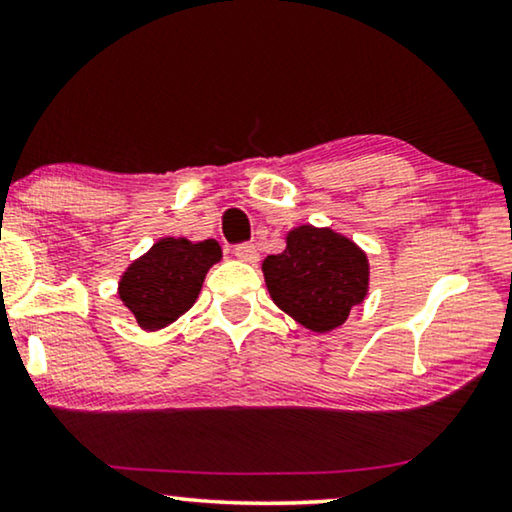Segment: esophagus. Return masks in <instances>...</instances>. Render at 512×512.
<instances>
[{
    "label": "esophagus",
    "instance_id": "obj_1",
    "mask_svg": "<svg viewBox=\"0 0 512 512\" xmlns=\"http://www.w3.org/2000/svg\"><path fill=\"white\" fill-rule=\"evenodd\" d=\"M235 256L240 258L242 263H258V249L254 244H240V247H235Z\"/></svg>",
    "mask_w": 512,
    "mask_h": 512
}]
</instances>
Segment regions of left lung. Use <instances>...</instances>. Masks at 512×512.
Segmentation results:
<instances>
[{"mask_svg":"<svg viewBox=\"0 0 512 512\" xmlns=\"http://www.w3.org/2000/svg\"><path fill=\"white\" fill-rule=\"evenodd\" d=\"M261 270L272 303L312 333L345 324L370 289L366 251L338 230L312 223L291 228L282 254L265 258Z\"/></svg>","mask_w":512,"mask_h":512,"instance_id":"obj_1","label":"left lung"}]
</instances>
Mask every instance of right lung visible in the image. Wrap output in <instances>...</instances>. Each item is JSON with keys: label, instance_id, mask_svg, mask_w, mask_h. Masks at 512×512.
<instances>
[{"label": "right lung", "instance_id": "add662e5", "mask_svg": "<svg viewBox=\"0 0 512 512\" xmlns=\"http://www.w3.org/2000/svg\"><path fill=\"white\" fill-rule=\"evenodd\" d=\"M223 258L216 240L160 237L118 279V298L146 333L174 324L198 300L207 272Z\"/></svg>", "mask_w": 512, "mask_h": 512}]
</instances>
